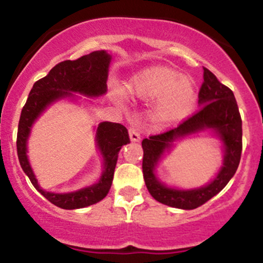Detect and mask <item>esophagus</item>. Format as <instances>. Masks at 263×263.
Listing matches in <instances>:
<instances>
[{"label": "esophagus", "mask_w": 263, "mask_h": 263, "mask_svg": "<svg viewBox=\"0 0 263 263\" xmlns=\"http://www.w3.org/2000/svg\"><path fill=\"white\" fill-rule=\"evenodd\" d=\"M128 135H129V140H131V142H140L141 141V136L136 128H134V127L129 128Z\"/></svg>", "instance_id": "1"}]
</instances>
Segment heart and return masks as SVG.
Here are the masks:
<instances>
[{"label":"heart","instance_id":"b5f03b06","mask_svg":"<svg viewBox=\"0 0 263 263\" xmlns=\"http://www.w3.org/2000/svg\"><path fill=\"white\" fill-rule=\"evenodd\" d=\"M127 92L141 100H153L151 115L155 122L172 126L182 122L197 104V86L188 75L163 65L144 68L129 78ZM116 100H123L122 90L116 89Z\"/></svg>","mask_w":263,"mask_h":263}]
</instances>
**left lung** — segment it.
Masks as SVG:
<instances>
[{
	"instance_id": "obj_1",
	"label": "left lung",
	"mask_w": 263,
	"mask_h": 263,
	"mask_svg": "<svg viewBox=\"0 0 263 263\" xmlns=\"http://www.w3.org/2000/svg\"><path fill=\"white\" fill-rule=\"evenodd\" d=\"M198 104L200 110L177 128L142 141V171L149 194L159 203L177 209H195L215 197L236 173L241 158L242 121L234 92L206 68H204V83L199 91ZM205 132L218 138L224 153L223 164L216 177L205 186L189 190L170 187L162 182L156 174L159 162L178 140Z\"/></svg>"
}]
</instances>
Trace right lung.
Masks as SVG:
<instances>
[{"mask_svg":"<svg viewBox=\"0 0 263 263\" xmlns=\"http://www.w3.org/2000/svg\"><path fill=\"white\" fill-rule=\"evenodd\" d=\"M112 55L106 50L95 52L77 60L57 64L43 79L35 81L21 112L17 134L20 164L34 188L50 203L66 210L81 209L101 201L107 195L114 179L119 152L129 143L127 128L121 123L104 121L95 126V147L100 153L101 174L96 183L68 193L47 192L39 185L28 158V140L34 122L47 108L60 100H80L81 96L98 99L107 92V77ZM91 102V101H89Z\"/></svg>","mask_w":263,"mask_h":263,"instance_id":"obj_1","label":"right lung"}]
</instances>
